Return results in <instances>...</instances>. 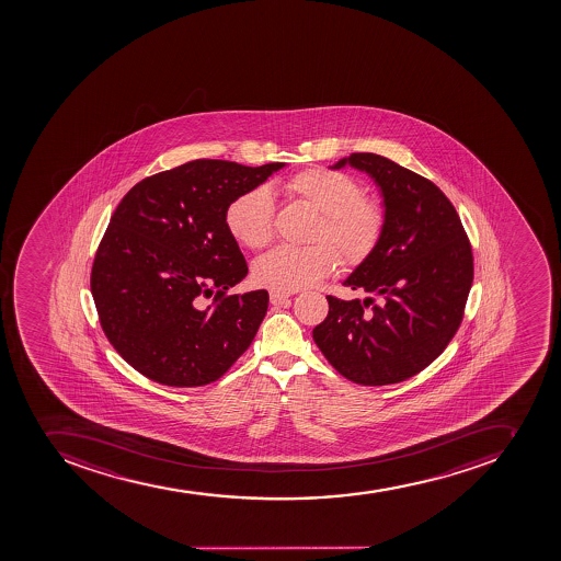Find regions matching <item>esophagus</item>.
<instances>
[{
  "label": "esophagus",
  "instance_id": "34e87169",
  "mask_svg": "<svg viewBox=\"0 0 561 561\" xmlns=\"http://www.w3.org/2000/svg\"><path fill=\"white\" fill-rule=\"evenodd\" d=\"M288 298H290V294L271 290V302H273L274 307H279L283 302H287Z\"/></svg>",
  "mask_w": 561,
  "mask_h": 561
}]
</instances>
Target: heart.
Wrapping results in <instances>:
<instances>
[{
  "instance_id": "heart-1",
  "label": "heart",
  "mask_w": 561,
  "mask_h": 561,
  "mask_svg": "<svg viewBox=\"0 0 561 561\" xmlns=\"http://www.w3.org/2000/svg\"><path fill=\"white\" fill-rule=\"evenodd\" d=\"M283 194L318 214L308 248H278L254 263L262 287L293 293L313 287L335 273L339 254L347 265H360L377 251L386 229L382 206L363 197V186L343 172L310 169L282 184ZM274 198L259 186L234 197L226 208V228L249 249L267 248L274 239ZM340 251L337 254L336 251Z\"/></svg>"
}]
</instances>
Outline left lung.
<instances>
[{
    "mask_svg": "<svg viewBox=\"0 0 561 561\" xmlns=\"http://www.w3.org/2000/svg\"><path fill=\"white\" fill-rule=\"evenodd\" d=\"M346 164L377 183L386 229L377 251L344 279L367 298L328 296L313 341L352 382H403L434 363L461 324L473 282L471 245L456 208L428 179L371 152L339 159L332 169Z\"/></svg>",
    "mask_w": 561,
    "mask_h": 561,
    "instance_id": "1",
    "label": "left lung"
}]
</instances>
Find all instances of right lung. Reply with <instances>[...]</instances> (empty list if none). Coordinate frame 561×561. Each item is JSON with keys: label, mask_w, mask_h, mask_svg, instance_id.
<instances>
[{"label": "right lung", "mask_w": 561, "mask_h": 561, "mask_svg": "<svg viewBox=\"0 0 561 561\" xmlns=\"http://www.w3.org/2000/svg\"><path fill=\"white\" fill-rule=\"evenodd\" d=\"M283 167L195 159L122 198L94 256L91 294L105 337L136 371L163 386H206L251 346L268 294H226L248 263L224 215Z\"/></svg>", "instance_id": "right-lung-1"}]
</instances>
